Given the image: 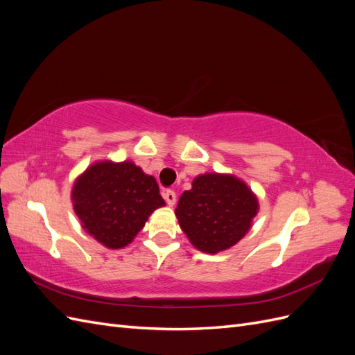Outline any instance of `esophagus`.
Returning <instances> with one entry per match:
<instances>
[{"label":"esophagus","mask_w":355,"mask_h":355,"mask_svg":"<svg viewBox=\"0 0 355 355\" xmlns=\"http://www.w3.org/2000/svg\"><path fill=\"white\" fill-rule=\"evenodd\" d=\"M163 197H164L166 202L168 204L170 207L175 206V204H176V192H175V191H171V189L164 191V192H163Z\"/></svg>","instance_id":"34e87169"}]
</instances>
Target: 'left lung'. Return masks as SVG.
Masks as SVG:
<instances>
[{"instance_id":"obj_1","label":"left lung","mask_w":355,"mask_h":355,"mask_svg":"<svg viewBox=\"0 0 355 355\" xmlns=\"http://www.w3.org/2000/svg\"><path fill=\"white\" fill-rule=\"evenodd\" d=\"M259 202L239 178L200 175L180 196L176 218L187 237L204 253H218L237 244L252 227Z\"/></svg>"}]
</instances>
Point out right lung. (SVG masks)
I'll return each mask as SVG.
<instances>
[{"label":"right lung","mask_w":355,"mask_h":355,"mask_svg":"<svg viewBox=\"0 0 355 355\" xmlns=\"http://www.w3.org/2000/svg\"><path fill=\"white\" fill-rule=\"evenodd\" d=\"M75 214L83 228L108 249H123L145 227L149 214L164 206L154 176L132 161H99L72 188Z\"/></svg>","instance_id":"1"}]
</instances>
